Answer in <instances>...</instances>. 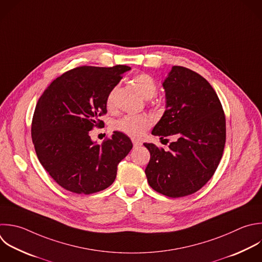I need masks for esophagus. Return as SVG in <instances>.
Listing matches in <instances>:
<instances>
[{"mask_svg": "<svg viewBox=\"0 0 262 262\" xmlns=\"http://www.w3.org/2000/svg\"><path fill=\"white\" fill-rule=\"evenodd\" d=\"M132 142H133V145L134 147H137V146H140L142 143L139 141V140H136V139H132Z\"/></svg>", "mask_w": 262, "mask_h": 262, "instance_id": "obj_1", "label": "esophagus"}]
</instances>
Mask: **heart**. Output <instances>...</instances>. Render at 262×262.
<instances>
[{"label": "heart", "mask_w": 262, "mask_h": 262, "mask_svg": "<svg viewBox=\"0 0 262 262\" xmlns=\"http://www.w3.org/2000/svg\"><path fill=\"white\" fill-rule=\"evenodd\" d=\"M133 84L136 86L140 94L147 99L154 97L158 90L156 81L146 74L136 75L133 78ZM115 91L116 88H113L106 97V106L108 108L113 106ZM150 124V119L144 115H126L115 121L114 129L131 137H139L145 132Z\"/></svg>", "instance_id": "obj_1"}]
</instances>
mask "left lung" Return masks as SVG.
<instances>
[{
	"label": "left lung",
	"mask_w": 262,
	"mask_h": 262,
	"mask_svg": "<svg viewBox=\"0 0 262 262\" xmlns=\"http://www.w3.org/2000/svg\"><path fill=\"white\" fill-rule=\"evenodd\" d=\"M162 85L166 111L151 134L176 140L168 150L143 143L150 154L145 175L156 191L180 198L198 191L216 171L225 144V117L216 92L199 74L175 66Z\"/></svg>",
	"instance_id": "8db88e82"
}]
</instances>
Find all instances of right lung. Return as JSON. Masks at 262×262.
<instances>
[{"instance_id": "obj_1", "label": "right lung", "mask_w": 262, "mask_h": 262, "mask_svg": "<svg viewBox=\"0 0 262 262\" xmlns=\"http://www.w3.org/2000/svg\"><path fill=\"white\" fill-rule=\"evenodd\" d=\"M131 68L80 67L56 78L40 97L32 138L44 169L61 187L90 194L108 187L119 163L132 149L125 134L115 131L101 145L89 131L107 113L106 97Z\"/></svg>"}]
</instances>
